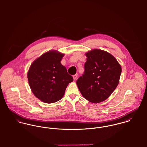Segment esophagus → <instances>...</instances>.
Segmentation results:
<instances>
[{"mask_svg":"<svg viewBox=\"0 0 147 147\" xmlns=\"http://www.w3.org/2000/svg\"><path fill=\"white\" fill-rule=\"evenodd\" d=\"M77 78H78V74H75V75H73V78H74V80H76L77 79Z\"/></svg>","mask_w":147,"mask_h":147,"instance_id":"1","label":"esophagus"}]
</instances>
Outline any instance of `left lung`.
Returning a JSON list of instances; mask_svg holds the SVG:
<instances>
[{"label": "left lung", "mask_w": 147, "mask_h": 147, "mask_svg": "<svg viewBox=\"0 0 147 147\" xmlns=\"http://www.w3.org/2000/svg\"><path fill=\"white\" fill-rule=\"evenodd\" d=\"M84 74L76 84L84 98L93 103L107 99L119 83L122 69L109 53L94 49L86 54Z\"/></svg>", "instance_id": "1"}]
</instances>
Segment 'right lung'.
Returning a JSON list of instances; mask_svg holds the SVG:
<instances>
[{
	"label": "right lung",
	"instance_id": "1",
	"mask_svg": "<svg viewBox=\"0 0 147 147\" xmlns=\"http://www.w3.org/2000/svg\"><path fill=\"white\" fill-rule=\"evenodd\" d=\"M64 54L51 51L32 64L28 72L29 86L33 94L43 102L60 100L68 85L74 79L61 63Z\"/></svg>",
	"mask_w": 147,
	"mask_h": 147
}]
</instances>
